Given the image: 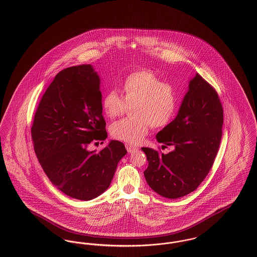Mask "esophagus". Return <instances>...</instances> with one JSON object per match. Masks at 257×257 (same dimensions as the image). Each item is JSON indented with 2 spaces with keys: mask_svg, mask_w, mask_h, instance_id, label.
I'll list each match as a JSON object with an SVG mask.
<instances>
[{
  "mask_svg": "<svg viewBox=\"0 0 257 257\" xmlns=\"http://www.w3.org/2000/svg\"><path fill=\"white\" fill-rule=\"evenodd\" d=\"M125 147H126V149H127V151H128L129 153H133V152L138 150V147L132 146L131 144H126Z\"/></svg>",
  "mask_w": 257,
  "mask_h": 257,
  "instance_id": "1",
  "label": "esophagus"
}]
</instances>
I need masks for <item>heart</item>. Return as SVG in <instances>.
I'll list each match as a JSON object with an SVG mask.
<instances>
[{
  "label": "heart",
  "instance_id": "1",
  "mask_svg": "<svg viewBox=\"0 0 257 257\" xmlns=\"http://www.w3.org/2000/svg\"><path fill=\"white\" fill-rule=\"evenodd\" d=\"M122 97L113 89L102 100V109L109 118H115L131 107L132 117L110 126V134L117 140L139 144L149 127L163 128L171 122L177 109L175 87L151 70H138L127 75L121 84Z\"/></svg>",
  "mask_w": 257,
  "mask_h": 257
}]
</instances>
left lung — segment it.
Returning a JSON list of instances; mask_svg holds the SVG:
<instances>
[{
  "mask_svg": "<svg viewBox=\"0 0 257 257\" xmlns=\"http://www.w3.org/2000/svg\"><path fill=\"white\" fill-rule=\"evenodd\" d=\"M223 110L216 89L199 74L190 81L176 117L156 136L168 154L143 147L148 161L145 176L160 196L175 199L194 192L207 176L217 156Z\"/></svg>",
  "mask_w": 257,
  "mask_h": 257,
  "instance_id": "1",
  "label": "left lung"
}]
</instances>
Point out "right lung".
Returning a JSON list of instances; mask_svg holds the SVG:
<instances>
[{
	"mask_svg": "<svg viewBox=\"0 0 257 257\" xmlns=\"http://www.w3.org/2000/svg\"><path fill=\"white\" fill-rule=\"evenodd\" d=\"M100 78L90 64L56 75L37 107L32 126L35 152L50 181L66 196L90 200L110 186L127 153L121 142L100 150L90 144L107 139Z\"/></svg>",
	"mask_w": 257,
	"mask_h": 257,
	"instance_id": "obj_1",
	"label": "right lung"
}]
</instances>
